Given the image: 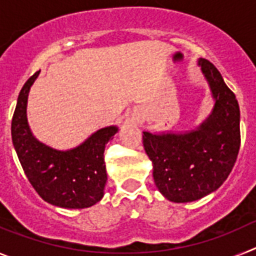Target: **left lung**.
I'll return each instance as SVG.
<instances>
[{
  "mask_svg": "<svg viewBox=\"0 0 256 256\" xmlns=\"http://www.w3.org/2000/svg\"><path fill=\"white\" fill-rule=\"evenodd\" d=\"M198 65L209 84L214 106L196 128L184 132H144L152 177L172 202H191L223 184L240 150V108L236 96L210 61Z\"/></svg>",
  "mask_w": 256,
  "mask_h": 256,
  "instance_id": "obj_1",
  "label": "left lung"
}]
</instances>
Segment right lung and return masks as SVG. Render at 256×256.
Listing matches in <instances>:
<instances>
[{"label": "right lung", "instance_id": "obj_1", "mask_svg": "<svg viewBox=\"0 0 256 256\" xmlns=\"http://www.w3.org/2000/svg\"><path fill=\"white\" fill-rule=\"evenodd\" d=\"M38 74L26 80L18 97L11 123L14 148L26 178L44 201L64 209L90 208L105 194L108 174L104 151L119 128H101L69 150H58L40 142L30 130L26 118L29 91Z\"/></svg>", "mask_w": 256, "mask_h": 256}]
</instances>
